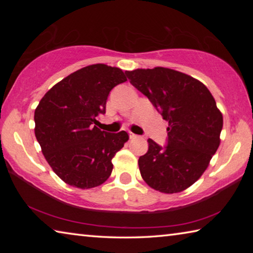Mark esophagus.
<instances>
[{"mask_svg":"<svg viewBox=\"0 0 253 253\" xmlns=\"http://www.w3.org/2000/svg\"><path fill=\"white\" fill-rule=\"evenodd\" d=\"M138 135H135V134H132V132H130V134H129V138L130 139H135V138H138Z\"/></svg>","mask_w":253,"mask_h":253,"instance_id":"34e87169","label":"esophagus"}]
</instances>
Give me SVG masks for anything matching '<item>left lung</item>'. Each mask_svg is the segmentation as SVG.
Masks as SVG:
<instances>
[{"label":"left lung","instance_id":"8db88e82","mask_svg":"<svg viewBox=\"0 0 253 253\" xmlns=\"http://www.w3.org/2000/svg\"><path fill=\"white\" fill-rule=\"evenodd\" d=\"M169 122L168 145L149 138L138 166L154 190L172 194L186 190L202 176L220 145L223 117L212 93L201 81L169 68L125 72Z\"/></svg>","mask_w":253,"mask_h":253}]
</instances>
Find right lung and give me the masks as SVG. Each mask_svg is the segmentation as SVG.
Segmentation results:
<instances>
[{
	"instance_id": "1",
	"label": "right lung",
	"mask_w": 253,
	"mask_h": 253,
	"mask_svg": "<svg viewBox=\"0 0 253 253\" xmlns=\"http://www.w3.org/2000/svg\"><path fill=\"white\" fill-rule=\"evenodd\" d=\"M126 80L119 68L97 63L66 77L42 97L34 111V132L46 162L65 183L84 190L110 176L111 160L129 136L100 130L97 117L106 113L111 89Z\"/></svg>"
}]
</instances>
